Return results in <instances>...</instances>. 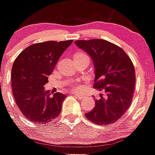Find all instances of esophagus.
I'll return each mask as SVG.
<instances>
[{
  "mask_svg": "<svg viewBox=\"0 0 155 155\" xmlns=\"http://www.w3.org/2000/svg\"><path fill=\"white\" fill-rule=\"evenodd\" d=\"M74 95L76 97L79 98V99H82V98L85 97V95L82 94H77V93H74Z\"/></svg>",
  "mask_w": 155,
  "mask_h": 155,
  "instance_id": "esophagus-1",
  "label": "esophagus"
}]
</instances>
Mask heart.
I'll return each mask as SVG.
<instances>
[{
    "label": "heart",
    "instance_id": "1",
    "mask_svg": "<svg viewBox=\"0 0 155 155\" xmlns=\"http://www.w3.org/2000/svg\"><path fill=\"white\" fill-rule=\"evenodd\" d=\"M82 55H85V54H82V53H78V54H76V56H82Z\"/></svg>",
    "mask_w": 155,
    "mask_h": 155
}]
</instances>
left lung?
<instances>
[{
    "label": "left lung",
    "instance_id": "1",
    "mask_svg": "<svg viewBox=\"0 0 155 155\" xmlns=\"http://www.w3.org/2000/svg\"><path fill=\"white\" fill-rule=\"evenodd\" d=\"M74 43L91 58L94 88L103 91L85 116L96 124H112L123 116L132 102L136 82L134 64L122 48L107 40H77Z\"/></svg>",
    "mask_w": 155,
    "mask_h": 155
}]
</instances>
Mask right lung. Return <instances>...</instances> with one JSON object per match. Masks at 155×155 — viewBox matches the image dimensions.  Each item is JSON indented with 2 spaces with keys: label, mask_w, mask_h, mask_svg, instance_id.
<instances>
[{
  "label": "right lung",
  "mask_w": 155,
  "mask_h": 155,
  "mask_svg": "<svg viewBox=\"0 0 155 155\" xmlns=\"http://www.w3.org/2000/svg\"><path fill=\"white\" fill-rule=\"evenodd\" d=\"M73 43L46 41L25 48L15 58L11 71L15 104L30 121L48 124L60 115L66 96L45 91L48 76L64 51Z\"/></svg>",
  "instance_id": "add662e5"
}]
</instances>
